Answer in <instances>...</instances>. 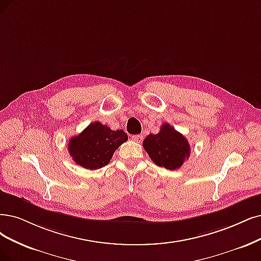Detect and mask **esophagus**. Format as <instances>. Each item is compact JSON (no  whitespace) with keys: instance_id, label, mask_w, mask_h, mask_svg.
I'll list each match as a JSON object with an SVG mask.
<instances>
[{"instance_id":"34e87169","label":"esophagus","mask_w":261,"mask_h":261,"mask_svg":"<svg viewBox=\"0 0 261 261\" xmlns=\"http://www.w3.org/2000/svg\"><path fill=\"white\" fill-rule=\"evenodd\" d=\"M143 136L142 134H138V136H132V140L134 141V142H137V143H141L142 141H143Z\"/></svg>"}]
</instances>
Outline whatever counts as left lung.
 Here are the masks:
<instances>
[{
	"label": "left lung",
	"instance_id": "8db88e82",
	"mask_svg": "<svg viewBox=\"0 0 261 261\" xmlns=\"http://www.w3.org/2000/svg\"><path fill=\"white\" fill-rule=\"evenodd\" d=\"M143 147L157 166L168 170L180 168L190 155L187 139L169 123H163L159 133L147 136Z\"/></svg>",
	"mask_w": 261,
	"mask_h": 261
}]
</instances>
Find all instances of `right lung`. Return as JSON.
Masks as SVG:
<instances>
[{
	"label": "right lung",
	"instance_id": "right-lung-1",
	"mask_svg": "<svg viewBox=\"0 0 261 261\" xmlns=\"http://www.w3.org/2000/svg\"><path fill=\"white\" fill-rule=\"evenodd\" d=\"M128 140L123 130H112L99 121L90 123L79 136L69 141L73 160L85 169L98 170L109 165L115 150Z\"/></svg>",
	"mask_w": 261,
	"mask_h": 261
}]
</instances>
